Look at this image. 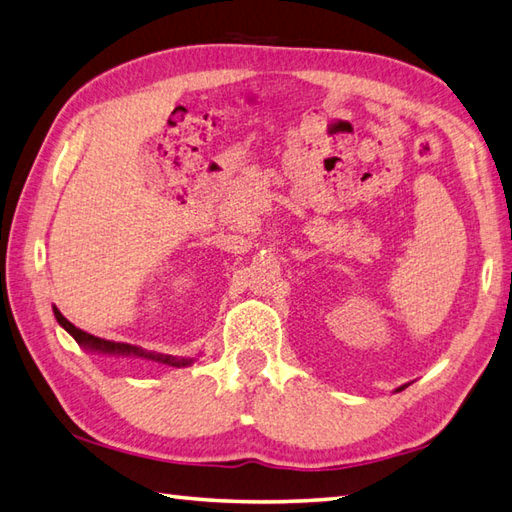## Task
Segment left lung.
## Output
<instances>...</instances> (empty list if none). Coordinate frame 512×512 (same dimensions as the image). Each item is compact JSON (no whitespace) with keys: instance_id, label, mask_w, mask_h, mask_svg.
Wrapping results in <instances>:
<instances>
[{"instance_id":"left-lung-1","label":"left lung","mask_w":512,"mask_h":512,"mask_svg":"<svg viewBox=\"0 0 512 512\" xmlns=\"http://www.w3.org/2000/svg\"><path fill=\"white\" fill-rule=\"evenodd\" d=\"M398 391H402V387H400V389H398Z\"/></svg>"}]
</instances>
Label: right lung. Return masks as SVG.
<instances>
[{"mask_svg": "<svg viewBox=\"0 0 512 512\" xmlns=\"http://www.w3.org/2000/svg\"><path fill=\"white\" fill-rule=\"evenodd\" d=\"M55 311V318L61 327H64L72 338H75L83 349L88 351H97V353H108V356H134V358H143V360H154V362H161V364H170V367H190L194 362V358H174V356H163V353H154V351H145L141 347H134V344H125V342H110V340H103L92 336V333L83 331L79 327L72 325L70 320H66L61 316V311L57 307H52Z\"/></svg>", "mask_w": 512, "mask_h": 512, "instance_id": "obj_1", "label": "right lung"}]
</instances>
